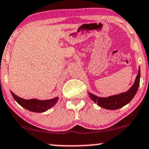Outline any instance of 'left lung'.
Returning a JSON list of instances; mask_svg holds the SVG:
<instances>
[{"label": "left lung", "instance_id": "1", "mask_svg": "<svg viewBox=\"0 0 149 149\" xmlns=\"http://www.w3.org/2000/svg\"><path fill=\"white\" fill-rule=\"evenodd\" d=\"M139 81H140V68H139L134 83L127 91L107 97H97L91 93H88V95L94 101V102L97 103V105L101 107L110 110L118 109L126 105L132 100L139 88Z\"/></svg>", "mask_w": 149, "mask_h": 149}]
</instances>
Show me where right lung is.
Returning a JSON list of instances; mask_svg holds the SVG:
<instances>
[{"label": "right lung", "instance_id": "add662e5", "mask_svg": "<svg viewBox=\"0 0 149 149\" xmlns=\"http://www.w3.org/2000/svg\"><path fill=\"white\" fill-rule=\"evenodd\" d=\"M10 92L18 104H20L22 107L33 112H45L47 110L49 109L51 107L55 105L58 100V97H54L53 99L47 100H39L37 99L25 100L16 95L12 91Z\"/></svg>", "mask_w": 149, "mask_h": 149}]
</instances>
